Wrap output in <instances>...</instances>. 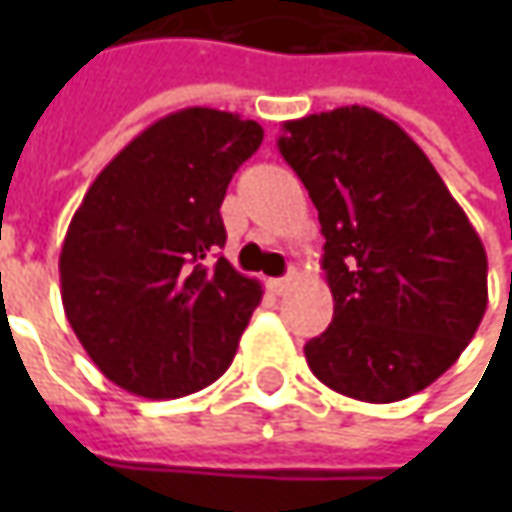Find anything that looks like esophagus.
<instances>
[{
    "instance_id": "34e87169",
    "label": "esophagus",
    "mask_w": 512,
    "mask_h": 512,
    "mask_svg": "<svg viewBox=\"0 0 512 512\" xmlns=\"http://www.w3.org/2000/svg\"><path fill=\"white\" fill-rule=\"evenodd\" d=\"M290 282H293V279H290V276H282V279H270V290H273V293H279V296H282V293H285L287 287H290Z\"/></svg>"
}]
</instances>
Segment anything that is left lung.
<instances>
[{"mask_svg": "<svg viewBox=\"0 0 512 512\" xmlns=\"http://www.w3.org/2000/svg\"><path fill=\"white\" fill-rule=\"evenodd\" d=\"M279 150L325 236L333 322L305 344L313 376L402 402L462 356L487 310V253L424 150L370 108L282 125Z\"/></svg>", "mask_w": 512, "mask_h": 512, "instance_id": "1", "label": "left lung"}]
</instances>
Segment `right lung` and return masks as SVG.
<instances>
[{"label": "right lung", "instance_id": "right-lung-1", "mask_svg": "<svg viewBox=\"0 0 512 512\" xmlns=\"http://www.w3.org/2000/svg\"><path fill=\"white\" fill-rule=\"evenodd\" d=\"M262 136L227 110H176L119 150L73 213L59 256L65 316L122 390L179 399L233 362L262 285L219 256V207Z\"/></svg>", "mask_w": 512, "mask_h": 512}]
</instances>
